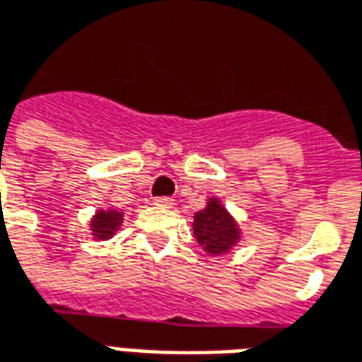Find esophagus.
<instances>
[{
    "label": "esophagus",
    "mask_w": 362,
    "mask_h": 362,
    "mask_svg": "<svg viewBox=\"0 0 362 362\" xmlns=\"http://www.w3.org/2000/svg\"><path fill=\"white\" fill-rule=\"evenodd\" d=\"M153 204L157 205V207H173L174 199L173 197H155V202Z\"/></svg>",
    "instance_id": "obj_1"
}]
</instances>
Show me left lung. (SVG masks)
I'll use <instances>...</instances> for the list:
<instances>
[{
  "label": "left lung",
  "mask_w": 362,
  "mask_h": 362,
  "mask_svg": "<svg viewBox=\"0 0 362 362\" xmlns=\"http://www.w3.org/2000/svg\"><path fill=\"white\" fill-rule=\"evenodd\" d=\"M192 230L197 244L209 256L228 254L243 240L238 223L227 211V207L221 204L219 197H209L204 209L194 215Z\"/></svg>",
  "instance_id": "1"
}]
</instances>
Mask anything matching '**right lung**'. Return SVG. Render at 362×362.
Here are the masks:
<instances>
[{
	"instance_id": "add662e5",
	"label": "right lung",
	"mask_w": 362,
	"mask_h": 362,
	"mask_svg": "<svg viewBox=\"0 0 362 362\" xmlns=\"http://www.w3.org/2000/svg\"><path fill=\"white\" fill-rule=\"evenodd\" d=\"M124 223V211L108 207V209H98L90 219V235L95 240H108L116 235V230Z\"/></svg>"
}]
</instances>
